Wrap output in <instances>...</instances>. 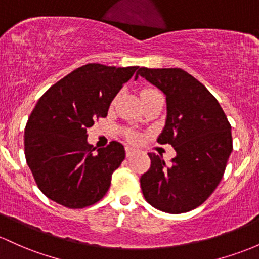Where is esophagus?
I'll list each match as a JSON object with an SVG mask.
<instances>
[{"label": "esophagus", "instance_id": "1", "mask_svg": "<svg viewBox=\"0 0 259 259\" xmlns=\"http://www.w3.org/2000/svg\"><path fill=\"white\" fill-rule=\"evenodd\" d=\"M136 153V151L133 148H130V147H127L126 148V155H127V158H131L132 157L133 154H135Z\"/></svg>", "mask_w": 259, "mask_h": 259}]
</instances>
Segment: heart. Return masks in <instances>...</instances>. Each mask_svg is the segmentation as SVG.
<instances>
[{
	"instance_id": "b5f03b06",
	"label": "heart",
	"mask_w": 259,
	"mask_h": 259,
	"mask_svg": "<svg viewBox=\"0 0 259 259\" xmlns=\"http://www.w3.org/2000/svg\"><path fill=\"white\" fill-rule=\"evenodd\" d=\"M151 93H157V91L152 90V89H146V90L142 91L141 95H146V94H151ZM128 138L131 141H136V140H137V135H135V133H130Z\"/></svg>"
}]
</instances>
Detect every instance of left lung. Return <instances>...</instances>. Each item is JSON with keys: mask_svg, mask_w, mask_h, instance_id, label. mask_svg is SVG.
<instances>
[{"mask_svg": "<svg viewBox=\"0 0 259 259\" xmlns=\"http://www.w3.org/2000/svg\"><path fill=\"white\" fill-rule=\"evenodd\" d=\"M138 75L165 94V126L157 142L177 152L169 165L149 153L142 193L158 210L188 212L206 201L224 177L233 148L231 124L215 96L183 69L140 68Z\"/></svg>", "mask_w": 259, "mask_h": 259, "instance_id": "1", "label": "left lung"}]
</instances>
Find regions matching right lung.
Here are the masks:
<instances>
[{"label":"right lung","instance_id":"obj_1","mask_svg":"<svg viewBox=\"0 0 259 259\" xmlns=\"http://www.w3.org/2000/svg\"><path fill=\"white\" fill-rule=\"evenodd\" d=\"M138 66L86 64L54 84L38 100L24 130V154L38 188L69 208L96 204L126 153L112 141L97 149L86 130L106 117L113 97Z\"/></svg>","mask_w":259,"mask_h":259}]
</instances>
